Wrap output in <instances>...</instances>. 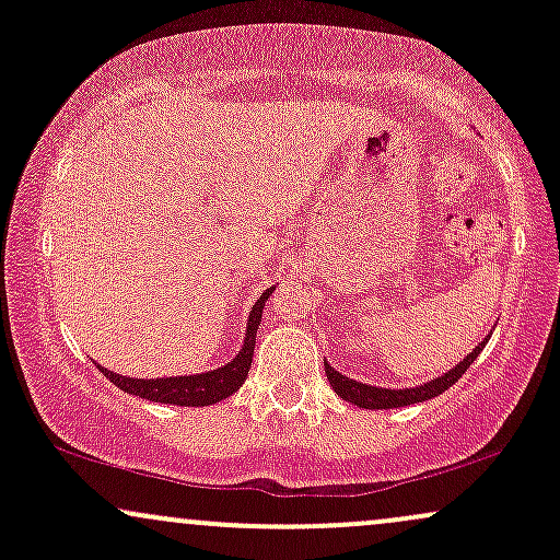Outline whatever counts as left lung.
<instances>
[{
    "label": "left lung",
    "mask_w": 560,
    "mask_h": 560,
    "mask_svg": "<svg viewBox=\"0 0 560 560\" xmlns=\"http://www.w3.org/2000/svg\"><path fill=\"white\" fill-rule=\"evenodd\" d=\"M490 337H492V329L487 331V337L481 339V342H479L477 347H474L471 352H468L464 361L455 363L453 369L445 371V374L429 378V382H423V384H416V387H400V389L374 387V384H365V382H358V378H350V376L339 374V371L334 369V365H331L329 361H324V365H326V376H329L331 389L337 392V395L342 397L345 402L358 405V408H365V410L405 408V405H416V402H423V400H432V397L442 395V392L453 387V384L458 382V378L466 374L468 365L477 361L479 352L485 350L487 342H490Z\"/></svg>",
    "instance_id": "left-lung-1"
}]
</instances>
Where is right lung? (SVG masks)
Segmentation results:
<instances>
[{
	"label": "right lung",
	"instance_id": "add662e5",
	"mask_svg": "<svg viewBox=\"0 0 560 560\" xmlns=\"http://www.w3.org/2000/svg\"><path fill=\"white\" fill-rule=\"evenodd\" d=\"M273 289L276 287H268L258 298V302L253 305V311H249L247 329H244L240 352H236L229 363L218 365V369L202 371V374L163 376V378L120 376L100 363H96V369L110 378L118 389L128 392V395L144 397V400H152V402L184 405V408H205V405H215L226 400L229 395H234V392L242 387L244 378L249 374V365H253V352H255V334H258L262 307H266V302L273 294Z\"/></svg>",
	"mask_w": 560,
	"mask_h": 560
}]
</instances>
